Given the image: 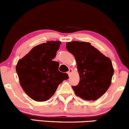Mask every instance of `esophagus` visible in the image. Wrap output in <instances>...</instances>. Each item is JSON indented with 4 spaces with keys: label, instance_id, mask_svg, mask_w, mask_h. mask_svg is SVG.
<instances>
[{
    "label": "esophagus",
    "instance_id": "obj_1",
    "mask_svg": "<svg viewBox=\"0 0 129 129\" xmlns=\"http://www.w3.org/2000/svg\"><path fill=\"white\" fill-rule=\"evenodd\" d=\"M72 69H71L70 68L69 69V71H68V72H67V74H68V75H69V76H71V74H72Z\"/></svg>",
    "mask_w": 129,
    "mask_h": 129
}]
</instances>
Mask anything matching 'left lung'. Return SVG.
Instances as JSON below:
<instances>
[{
	"label": "left lung",
	"instance_id": "1",
	"mask_svg": "<svg viewBox=\"0 0 129 129\" xmlns=\"http://www.w3.org/2000/svg\"><path fill=\"white\" fill-rule=\"evenodd\" d=\"M66 48L75 57L80 81L72 86L75 95L85 101H96L111 84L114 71L112 61L90 43L73 41Z\"/></svg>",
	"mask_w": 129,
	"mask_h": 129
}]
</instances>
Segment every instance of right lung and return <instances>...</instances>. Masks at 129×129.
<instances>
[{
  "mask_svg": "<svg viewBox=\"0 0 129 129\" xmlns=\"http://www.w3.org/2000/svg\"><path fill=\"white\" fill-rule=\"evenodd\" d=\"M60 41H48L34 47L19 60L16 72L22 88L34 101L44 102L55 93L58 85L69 76L58 71L59 63L53 61Z\"/></svg>",
  "mask_w": 129,
  "mask_h": 129,
  "instance_id": "1",
  "label": "right lung"
}]
</instances>
